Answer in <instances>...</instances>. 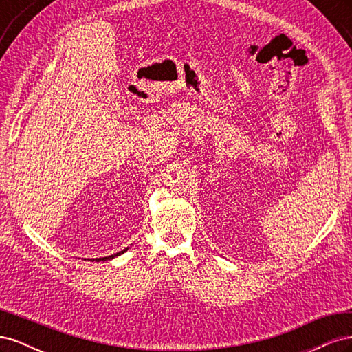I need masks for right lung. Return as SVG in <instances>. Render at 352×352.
<instances>
[{
  "mask_svg": "<svg viewBox=\"0 0 352 352\" xmlns=\"http://www.w3.org/2000/svg\"><path fill=\"white\" fill-rule=\"evenodd\" d=\"M127 251V248H124L123 251H120V252H117V254H113V255H109V257H102V258H95V261H105V260H111V258H114V257H117V255H122L123 252H126ZM91 261H94V258L91 260Z\"/></svg>",
  "mask_w": 352,
  "mask_h": 352,
  "instance_id": "add662e5",
  "label": "right lung"
}]
</instances>
